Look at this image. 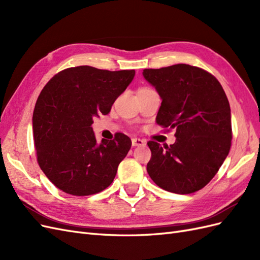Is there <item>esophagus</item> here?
<instances>
[{"instance_id": "obj_1", "label": "esophagus", "mask_w": 260, "mask_h": 260, "mask_svg": "<svg viewBox=\"0 0 260 260\" xmlns=\"http://www.w3.org/2000/svg\"><path fill=\"white\" fill-rule=\"evenodd\" d=\"M141 145H145V141L142 139H138V138H133L132 139V146H141Z\"/></svg>"}]
</instances>
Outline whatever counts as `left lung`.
I'll return each mask as SVG.
<instances>
[{"mask_svg": "<svg viewBox=\"0 0 260 260\" xmlns=\"http://www.w3.org/2000/svg\"><path fill=\"white\" fill-rule=\"evenodd\" d=\"M143 77L159 94L156 122L176 129V142L149 141L147 172L159 187L177 194L201 190L229 154L231 109L221 84L202 68L177 64L144 69Z\"/></svg>", "mask_w": 260, "mask_h": 260, "instance_id": "left-lung-1", "label": "left lung"}]
</instances>
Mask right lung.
<instances>
[{
    "instance_id": "right-lung-1",
    "label": "right lung",
    "mask_w": 260,
    "mask_h": 260,
    "mask_svg": "<svg viewBox=\"0 0 260 260\" xmlns=\"http://www.w3.org/2000/svg\"><path fill=\"white\" fill-rule=\"evenodd\" d=\"M135 70L78 66L55 75L39 95L32 116L39 166L59 190L76 196L112 184L131 140L117 133L96 142L93 119L107 115L135 78Z\"/></svg>"
}]
</instances>
